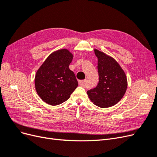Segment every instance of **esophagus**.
<instances>
[{"mask_svg": "<svg viewBox=\"0 0 157 157\" xmlns=\"http://www.w3.org/2000/svg\"><path fill=\"white\" fill-rule=\"evenodd\" d=\"M86 80H78V84L80 86H82V87L85 86V85H86Z\"/></svg>", "mask_w": 157, "mask_h": 157, "instance_id": "esophagus-1", "label": "esophagus"}]
</instances>
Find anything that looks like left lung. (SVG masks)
<instances>
[{"label":"left lung","mask_w":157,"mask_h":157,"mask_svg":"<svg viewBox=\"0 0 157 157\" xmlns=\"http://www.w3.org/2000/svg\"><path fill=\"white\" fill-rule=\"evenodd\" d=\"M99 82L87 94L95 105L106 108L113 106L124 96L127 88V79L124 71L111 57L96 49Z\"/></svg>","instance_id":"8db88e82"}]
</instances>
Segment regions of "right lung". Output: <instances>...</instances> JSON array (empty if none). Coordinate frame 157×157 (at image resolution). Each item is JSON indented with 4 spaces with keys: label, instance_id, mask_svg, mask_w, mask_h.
<instances>
[{
    "label": "right lung",
    "instance_id": "1",
    "mask_svg": "<svg viewBox=\"0 0 157 157\" xmlns=\"http://www.w3.org/2000/svg\"><path fill=\"white\" fill-rule=\"evenodd\" d=\"M73 58L67 49L51 54L37 71L35 84L39 97L51 105L67 101L78 86L75 75L69 68Z\"/></svg>",
    "mask_w": 157,
    "mask_h": 157
}]
</instances>
